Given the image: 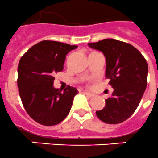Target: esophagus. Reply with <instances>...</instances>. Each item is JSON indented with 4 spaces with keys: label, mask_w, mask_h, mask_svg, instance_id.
<instances>
[{
    "label": "esophagus",
    "mask_w": 158,
    "mask_h": 158,
    "mask_svg": "<svg viewBox=\"0 0 158 158\" xmlns=\"http://www.w3.org/2000/svg\"><path fill=\"white\" fill-rule=\"evenodd\" d=\"M84 94L86 95V96H88V97H94L95 95L94 94H92V93H90V92H88V91H84Z\"/></svg>",
    "instance_id": "34e87169"
}]
</instances>
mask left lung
Returning <instances> with one entry per match:
<instances>
[{"instance_id":"8db88e82","label":"left lung","mask_w":158,"mask_h":158,"mask_svg":"<svg viewBox=\"0 0 158 158\" xmlns=\"http://www.w3.org/2000/svg\"><path fill=\"white\" fill-rule=\"evenodd\" d=\"M88 45L105 55L106 76L114 88L106 106L96 114L106 123H123L134 114L146 89L147 61L134 46L120 40L106 39Z\"/></svg>"}]
</instances>
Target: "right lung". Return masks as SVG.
I'll list each match as a JSON object with an SVG mask.
<instances>
[{
	"label": "right lung",
	"mask_w": 158,
	"mask_h": 158,
	"mask_svg": "<svg viewBox=\"0 0 158 158\" xmlns=\"http://www.w3.org/2000/svg\"><path fill=\"white\" fill-rule=\"evenodd\" d=\"M78 46L43 40L23 55L18 66V88L29 116L44 126H54L66 118L78 93L67 86L63 92L53 88L54 75L63 70L66 56Z\"/></svg>",
	"instance_id": "1"
}]
</instances>
